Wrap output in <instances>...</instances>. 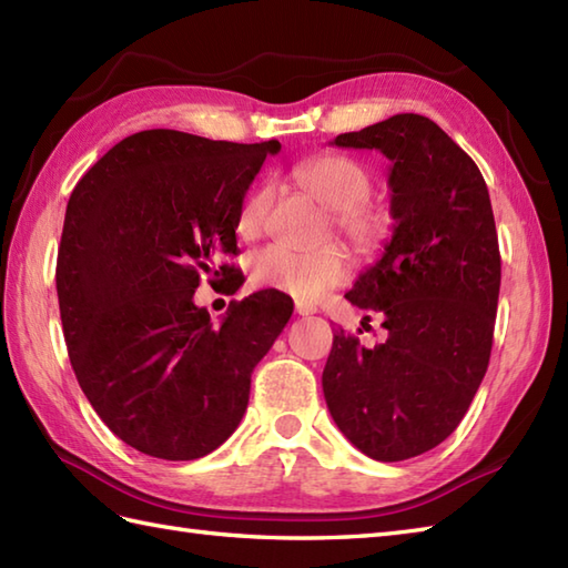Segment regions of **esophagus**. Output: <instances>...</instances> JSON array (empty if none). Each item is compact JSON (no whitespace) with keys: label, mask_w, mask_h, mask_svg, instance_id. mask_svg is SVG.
Returning <instances> with one entry per match:
<instances>
[{"label":"esophagus","mask_w":568,"mask_h":568,"mask_svg":"<svg viewBox=\"0 0 568 568\" xmlns=\"http://www.w3.org/2000/svg\"><path fill=\"white\" fill-rule=\"evenodd\" d=\"M295 312H297V315L307 317V315H315L317 307H315V305H310V303H295Z\"/></svg>","instance_id":"obj_1"}]
</instances>
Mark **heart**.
<instances>
[{"mask_svg":"<svg viewBox=\"0 0 568 568\" xmlns=\"http://www.w3.org/2000/svg\"><path fill=\"white\" fill-rule=\"evenodd\" d=\"M297 185L310 197L332 210V226L361 256L378 253L390 236V214L368 197L373 178L352 155L320 153L297 163L293 171ZM273 202L271 183L253 187L241 202L239 232L256 236L265 224ZM348 277V261L336 246L320 251H293L271 244L253 253L251 281L263 291H277L295 300H317Z\"/></svg>","mask_w":568,"mask_h":568,"instance_id":"heart-1","label":"heart"}]
</instances>
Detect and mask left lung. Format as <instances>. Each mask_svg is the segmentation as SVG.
Segmentation results:
<instances>
[{
	"mask_svg": "<svg viewBox=\"0 0 568 568\" xmlns=\"http://www.w3.org/2000/svg\"><path fill=\"white\" fill-rule=\"evenodd\" d=\"M334 146L376 149L390 165L393 239L346 300L383 312L366 348L339 329L322 373L336 427L376 462L442 444L486 376L500 293V248L486 180L422 114L348 131Z\"/></svg>",
	"mask_w": 568,
	"mask_h": 568,
	"instance_id": "8db88e82",
	"label": "left lung"
}]
</instances>
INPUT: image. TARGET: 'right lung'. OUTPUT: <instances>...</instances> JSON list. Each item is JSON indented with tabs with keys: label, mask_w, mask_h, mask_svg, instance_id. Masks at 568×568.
Wrapping results in <instances>:
<instances>
[{
	"label": "right lung",
	"mask_w": 568,
	"mask_h": 568,
	"mask_svg": "<svg viewBox=\"0 0 568 568\" xmlns=\"http://www.w3.org/2000/svg\"><path fill=\"white\" fill-rule=\"evenodd\" d=\"M281 143L149 129L119 141L72 190L55 287L68 356L119 439L165 462L224 444L246 413L251 373L293 315L261 291L222 324L192 303L204 273L226 283L239 210Z\"/></svg>",
	"instance_id": "1"
}]
</instances>
